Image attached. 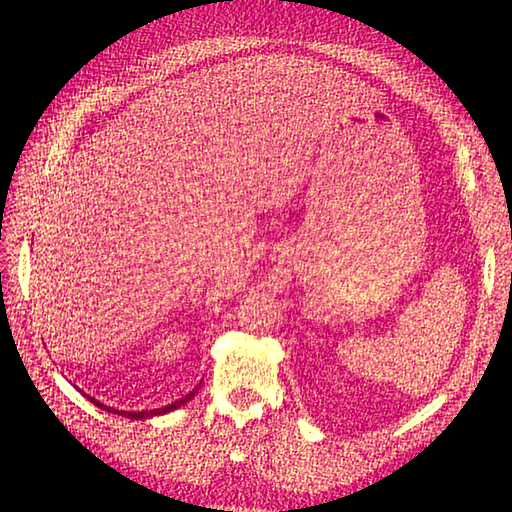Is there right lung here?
<instances>
[{
	"instance_id": "obj_1",
	"label": "right lung",
	"mask_w": 512,
	"mask_h": 512,
	"mask_svg": "<svg viewBox=\"0 0 512 512\" xmlns=\"http://www.w3.org/2000/svg\"><path fill=\"white\" fill-rule=\"evenodd\" d=\"M196 391L198 388H194L192 393L189 395H185L183 400H178V402H173V404H169V406H164V409H153V411H115V409H110V406H103V404H99L97 400H92L94 404L97 406H101L103 411H112V413H119V415H126V418H131V420H144V418H153V415H162V413H169V411H173V409H178V406H183V404H187L189 400H192V397L196 395Z\"/></svg>"
}]
</instances>
